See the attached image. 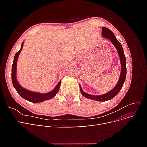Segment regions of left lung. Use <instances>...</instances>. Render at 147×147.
<instances>
[{"label": "left lung", "mask_w": 147, "mask_h": 147, "mask_svg": "<svg viewBox=\"0 0 147 147\" xmlns=\"http://www.w3.org/2000/svg\"><path fill=\"white\" fill-rule=\"evenodd\" d=\"M102 35L103 37L110 40V41L112 43L113 45L116 48L117 50L118 51V55L120 59V63H121V74H120V77L119 78V80L112 90H111L108 92L105 93V94H102V95H91L88 93L85 92L83 91L81 85H80V90L82 94L86 98L92 99L99 102H104V101H107L113 99L114 97L116 96L119 91L121 90L122 88L123 84L125 82L126 77V57L124 55L123 49L122 47L121 44L117 39L114 34L108 28L103 27L102 28Z\"/></svg>", "instance_id": "obj_1"}]
</instances>
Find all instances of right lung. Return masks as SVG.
Listing matches in <instances>:
<instances>
[{
	"mask_svg": "<svg viewBox=\"0 0 147 147\" xmlns=\"http://www.w3.org/2000/svg\"><path fill=\"white\" fill-rule=\"evenodd\" d=\"M23 43L24 42L22 43L21 49L16 53V55L14 57V59H13V63L11 67V80L13 86H14L16 91L20 95V96H21L24 99L27 100L29 102H33V103H39V102H42L45 100L53 98V97L56 95L57 92L59 91L61 80L59 82V83H57V85L52 91L47 93H40L37 92L29 91L27 90V89L22 87L19 84L16 78L17 61L18 59V56L20 54V53L22 50V48H23Z\"/></svg>",
	"mask_w": 147,
	"mask_h": 147,
	"instance_id": "1",
	"label": "right lung"
}]
</instances>
